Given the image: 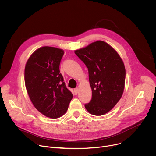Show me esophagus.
Wrapping results in <instances>:
<instances>
[{
  "label": "esophagus",
  "instance_id": "obj_1",
  "mask_svg": "<svg viewBox=\"0 0 156 156\" xmlns=\"http://www.w3.org/2000/svg\"><path fill=\"white\" fill-rule=\"evenodd\" d=\"M78 91H79V90H78V88H75V90H74V92H75V94H77V93H78Z\"/></svg>",
  "mask_w": 156,
  "mask_h": 156
}]
</instances>
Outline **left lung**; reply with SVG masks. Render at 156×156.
<instances>
[{"label":"left lung","instance_id":"8db88e82","mask_svg":"<svg viewBox=\"0 0 156 156\" xmlns=\"http://www.w3.org/2000/svg\"><path fill=\"white\" fill-rule=\"evenodd\" d=\"M75 53L88 69L92 99L85 108L91 114L103 115L114 107L123 93V62L118 52L102 41L92 42Z\"/></svg>","mask_w":156,"mask_h":156}]
</instances>
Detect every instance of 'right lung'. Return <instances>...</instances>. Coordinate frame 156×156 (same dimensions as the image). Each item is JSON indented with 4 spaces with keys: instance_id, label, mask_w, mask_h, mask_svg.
<instances>
[{
    "instance_id": "right-lung-1",
    "label": "right lung",
    "mask_w": 156,
    "mask_h": 156,
    "mask_svg": "<svg viewBox=\"0 0 156 156\" xmlns=\"http://www.w3.org/2000/svg\"><path fill=\"white\" fill-rule=\"evenodd\" d=\"M64 51L44 46L29 57L25 68V83L30 99L44 115L57 119L64 115L73 98L60 73Z\"/></svg>"
}]
</instances>
